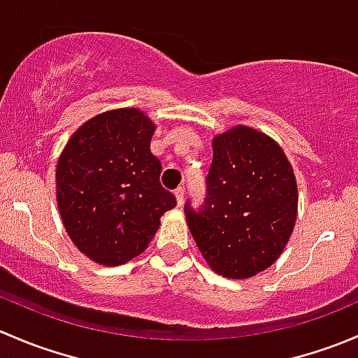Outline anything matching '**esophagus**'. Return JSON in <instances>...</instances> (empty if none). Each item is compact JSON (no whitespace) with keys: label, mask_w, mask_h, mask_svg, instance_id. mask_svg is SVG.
Wrapping results in <instances>:
<instances>
[{"label":"esophagus","mask_w":358,"mask_h":358,"mask_svg":"<svg viewBox=\"0 0 358 358\" xmlns=\"http://www.w3.org/2000/svg\"><path fill=\"white\" fill-rule=\"evenodd\" d=\"M175 197H176V202H178V206H182L183 199H185V190H183V187H178V189L175 190Z\"/></svg>","instance_id":"1"}]
</instances>
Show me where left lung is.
Masks as SVG:
<instances>
[{
	"mask_svg": "<svg viewBox=\"0 0 358 358\" xmlns=\"http://www.w3.org/2000/svg\"><path fill=\"white\" fill-rule=\"evenodd\" d=\"M201 255L216 273L249 279L277 262L298 215V185L282 147L249 126L213 138L208 199L201 213L185 206Z\"/></svg>",
	"mask_w": 358,
	"mask_h": 358,
	"instance_id": "obj_1",
	"label": "left lung"
}]
</instances>
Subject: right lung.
Segmentation results:
<instances>
[{"label":"right lung","mask_w":358,"mask_h":358,"mask_svg":"<svg viewBox=\"0 0 358 358\" xmlns=\"http://www.w3.org/2000/svg\"><path fill=\"white\" fill-rule=\"evenodd\" d=\"M156 128L135 107L107 110L83 122L60 154L55 178L64 229L99 265H124L142 255L161 216L176 206L150 152Z\"/></svg>","instance_id":"obj_1"}]
</instances>
